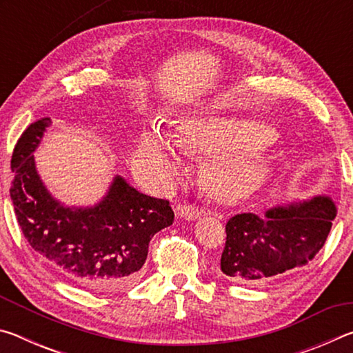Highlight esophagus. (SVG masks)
I'll return each instance as SVG.
<instances>
[{
	"mask_svg": "<svg viewBox=\"0 0 353 353\" xmlns=\"http://www.w3.org/2000/svg\"><path fill=\"white\" fill-rule=\"evenodd\" d=\"M177 213H179V216L183 218V219L193 221V219L201 218L205 212L201 210V208H198V207H194V205H179Z\"/></svg>",
	"mask_w": 353,
	"mask_h": 353,
	"instance_id": "1",
	"label": "esophagus"
}]
</instances>
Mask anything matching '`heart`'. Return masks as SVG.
I'll use <instances>...</instances> for the list:
<instances>
[{
  "instance_id": "obj_1",
  "label": "heart",
  "mask_w": 353,
  "mask_h": 353,
  "mask_svg": "<svg viewBox=\"0 0 353 353\" xmlns=\"http://www.w3.org/2000/svg\"><path fill=\"white\" fill-rule=\"evenodd\" d=\"M274 132L252 119L201 118L187 126L188 145L205 155H214L207 165V191L216 199H230L248 187L259 172L255 149L268 145ZM179 160L163 134L145 132L137 141L134 168L137 174L155 183L174 177Z\"/></svg>"
}]
</instances>
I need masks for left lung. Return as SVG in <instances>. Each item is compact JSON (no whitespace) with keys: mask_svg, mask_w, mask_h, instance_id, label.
Listing matches in <instances>:
<instances>
[{"mask_svg":"<svg viewBox=\"0 0 353 353\" xmlns=\"http://www.w3.org/2000/svg\"><path fill=\"white\" fill-rule=\"evenodd\" d=\"M336 216L328 196L265 212L240 213L225 224L221 271L236 283L261 285L305 266L324 246Z\"/></svg>","mask_w":353,"mask_h":353,"instance_id":"left-lung-1","label":"left lung"}]
</instances>
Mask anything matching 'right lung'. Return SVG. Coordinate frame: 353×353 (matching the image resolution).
I'll return each mask as SVG.
<instances>
[{
  "mask_svg": "<svg viewBox=\"0 0 353 353\" xmlns=\"http://www.w3.org/2000/svg\"><path fill=\"white\" fill-rule=\"evenodd\" d=\"M50 124V118L32 123L12 152L10 199L23 235L68 282L94 292L126 290L141 276L151 238L174 221L170 201L115 176L97 205L65 207L41 182L32 155Z\"/></svg>",
  "mask_w": 353,
  "mask_h": 353,
  "instance_id": "add662e5",
  "label": "right lung"
}]
</instances>
